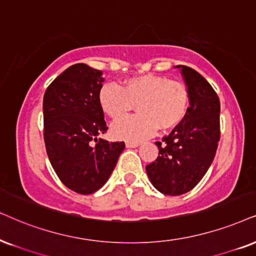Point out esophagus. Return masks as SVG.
<instances>
[{"label":"esophagus","mask_w":256,"mask_h":256,"mask_svg":"<svg viewBox=\"0 0 256 256\" xmlns=\"http://www.w3.org/2000/svg\"><path fill=\"white\" fill-rule=\"evenodd\" d=\"M139 146L138 142H126V148H137Z\"/></svg>","instance_id":"34e87169"}]
</instances>
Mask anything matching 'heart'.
<instances>
[{
  "mask_svg": "<svg viewBox=\"0 0 256 256\" xmlns=\"http://www.w3.org/2000/svg\"><path fill=\"white\" fill-rule=\"evenodd\" d=\"M100 108L110 118L118 119L136 104L140 113L119 120L112 125L116 138L143 140L162 131H169L186 117L189 90L182 82L148 73L131 76L118 86L104 84L98 93Z\"/></svg>",
  "mask_w": 256,
  "mask_h": 256,
  "instance_id": "b5f03b06",
  "label": "heart"
}]
</instances>
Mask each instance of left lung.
<instances>
[{
  "label": "left lung",
  "mask_w": 256,
  "mask_h": 256,
  "mask_svg": "<svg viewBox=\"0 0 256 256\" xmlns=\"http://www.w3.org/2000/svg\"><path fill=\"white\" fill-rule=\"evenodd\" d=\"M182 70L189 90L186 117L169 136L156 142L158 157L146 166L152 186L178 196L195 188L214 160L220 140V99L212 85L188 66Z\"/></svg>",
  "instance_id": "left-lung-1"
}]
</instances>
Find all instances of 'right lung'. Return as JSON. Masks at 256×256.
I'll return each instance as SVG.
<instances>
[{"instance_id":"obj_1","label":"right lung","mask_w":256,"mask_h":256,"mask_svg":"<svg viewBox=\"0 0 256 256\" xmlns=\"http://www.w3.org/2000/svg\"><path fill=\"white\" fill-rule=\"evenodd\" d=\"M102 82V70L76 64L54 79L44 96L48 158L61 182L82 195L108 182L125 148L124 142L96 138L108 131L98 102Z\"/></svg>"}]
</instances>
